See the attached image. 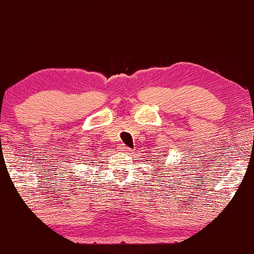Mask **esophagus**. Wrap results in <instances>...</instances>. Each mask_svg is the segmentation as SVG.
I'll return each mask as SVG.
<instances>
[{"label":"esophagus","instance_id":"obj_1","mask_svg":"<svg viewBox=\"0 0 254 254\" xmlns=\"http://www.w3.org/2000/svg\"><path fill=\"white\" fill-rule=\"evenodd\" d=\"M121 149H122V153H123V154H127V155H129V154H131V149H130L129 147H127V145L123 144V145H122Z\"/></svg>","mask_w":254,"mask_h":254}]
</instances>
